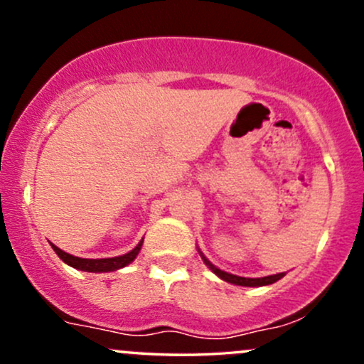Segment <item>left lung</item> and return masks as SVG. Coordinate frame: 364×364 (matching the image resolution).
Segmentation results:
<instances>
[{
    "label": "left lung",
    "mask_w": 364,
    "mask_h": 364,
    "mask_svg": "<svg viewBox=\"0 0 364 364\" xmlns=\"http://www.w3.org/2000/svg\"><path fill=\"white\" fill-rule=\"evenodd\" d=\"M202 258H203V262H205V265L208 267V269L212 270V272H214L215 275H219V277L223 279V281H225V282H231V284H236V286H246V287L267 286V284H274V282H277L279 279H282L284 275H286V274H284V272H281V274H275V275H267V277H260V279H246V277H237V275L228 274V272H224V270L217 269V267L212 265V263L208 262L207 258L203 257V255H202Z\"/></svg>",
    "instance_id": "1"
}]
</instances>
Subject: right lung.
<instances>
[{"instance_id": "right-lung-1", "label": "right lung", "mask_w": 364, "mask_h": 364, "mask_svg": "<svg viewBox=\"0 0 364 364\" xmlns=\"http://www.w3.org/2000/svg\"><path fill=\"white\" fill-rule=\"evenodd\" d=\"M141 243H144V240H141L140 243L136 245L132 252H128L127 255H121V257H114V258H97V260H95V258L92 260V258L73 257V255L63 252V250L58 248V246H54V245H51V246H53L54 252H56L58 257H60L65 263H68L70 267H73V269L83 270V272H112V270L123 269V267H127L128 263H132L133 260H135L136 255H139L140 248H141Z\"/></svg>"}]
</instances>
